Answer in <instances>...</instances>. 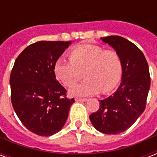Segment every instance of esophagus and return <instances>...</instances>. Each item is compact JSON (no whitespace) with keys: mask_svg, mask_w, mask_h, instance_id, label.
Here are the masks:
<instances>
[{"mask_svg":"<svg viewBox=\"0 0 157 157\" xmlns=\"http://www.w3.org/2000/svg\"><path fill=\"white\" fill-rule=\"evenodd\" d=\"M75 100L76 102H86L87 99L86 98H75Z\"/></svg>","mask_w":157,"mask_h":157,"instance_id":"obj_1","label":"esophagus"}]
</instances>
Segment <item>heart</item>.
I'll return each instance as SVG.
<instances>
[{
    "instance_id": "heart-1",
    "label": "heart",
    "mask_w": 157,
    "mask_h": 157,
    "mask_svg": "<svg viewBox=\"0 0 157 157\" xmlns=\"http://www.w3.org/2000/svg\"><path fill=\"white\" fill-rule=\"evenodd\" d=\"M69 58L57 59L54 73L66 87L75 86L84 73L86 79L71 91L73 95H92L100 91L109 93L121 79L122 61L115 50L96 44H82L70 50Z\"/></svg>"
}]
</instances>
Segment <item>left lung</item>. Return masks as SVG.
<instances>
[{"label":"left lung","mask_w":157,"mask_h":157,"mask_svg":"<svg viewBox=\"0 0 157 157\" xmlns=\"http://www.w3.org/2000/svg\"><path fill=\"white\" fill-rule=\"evenodd\" d=\"M102 40L120 56L122 82L112 96L99 100L98 110L89 118L98 131L116 135L128 129L144 112L151 76L145 55L136 45L120 36H109Z\"/></svg>","instance_id":"1"}]
</instances>
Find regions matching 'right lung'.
<instances>
[{
    "label": "right lung",
    "instance_id": "right-lung-1",
    "mask_svg": "<svg viewBox=\"0 0 157 157\" xmlns=\"http://www.w3.org/2000/svg\"><path fill=\"white\" fill-rule=\"evenodd\" d=\"M71 42L39 41L16 59L10 75L11 100L22 124L40 136L62 128L75 99L55 79L54 65Z\"/></svg>",
    "mask_w": 157,
    "mask_h": 157
}]
</instances>
